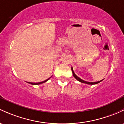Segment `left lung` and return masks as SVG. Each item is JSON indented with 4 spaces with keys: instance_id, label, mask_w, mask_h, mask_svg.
Masks as SVG:
<instances>
[{
    "instance_id": "obj_1",
    "label": "left lung",
    "mask_w": 124,
    "mask_h": 124,
    "mask_svg": "<svg viewBox=\"0 0 124 124\" xmlns=\"http://www.w3.org/2000/svg\"><path fill=\"white\" fill-rule=\"evenodd\" d=\"M71 70H72V74H73V76L75 77V78L76 79H77L78 81L79 82H81V83H85V84H90V85H93V84H98V83H99L100 82H101V81L103 80H101V81H97V82H88V81H84L82 79L79 78L78 76H77L76 75H75V74L74 73V71H73V68L72 67L71 68Z\"/></svg>"
}]
</instances>
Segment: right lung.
<instances>
[{"label":"right lung","mask_w":124,"mask_h":124,"mask_svg":"<svg viewBox=\"0 0 124 124\" xmlns=\"http://www.w3.org/2000/svg\"><path fill=\"white\" fill-rule=\"evenodd\" d=\"M49 79H50V78H48L47 79H46V80L44 81L40 82V83H30V84H32V85H39V84H42V83H45V82H46L47 81L49 80Z\"/></svg>","instance_id":"add662e5"}]
</instances>
